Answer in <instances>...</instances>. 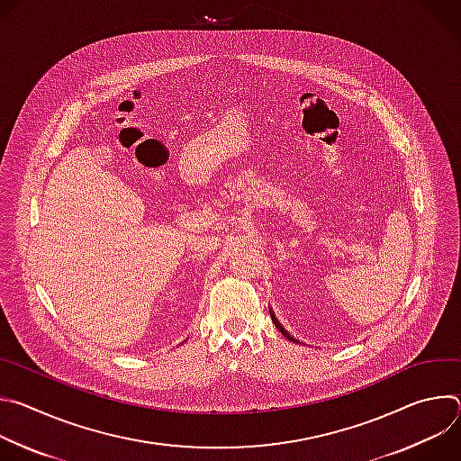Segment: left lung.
<instances>
[{
  "label": "left lung",
  "instance_id": "1",
  "mask_svg": "<svg viewBox=\"0 0 461 461\" xmlns=\"http://www.w3.org/2000/svg\"><path fill=\"white\" fill-rule=\"evenodd\" d=\"M270 315H272V321H274V324H276L277 330H279V332H281V334H283L286 339H290L292 343H297V339H294V338L288 334V330H285V326H283V324L277 321V317H276V313H274L272 310H270Z\"/></svg>",
  "mask_w": 461,
  "mask_h": 461
}]
</instances>
